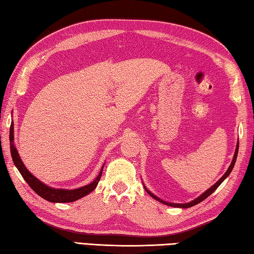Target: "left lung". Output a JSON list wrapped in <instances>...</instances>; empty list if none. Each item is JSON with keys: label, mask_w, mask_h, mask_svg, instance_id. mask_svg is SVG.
Masks as SVG:
<instances>
[{"label": "left lung", "mask_w": 254, "mask_h": 254, "mask_svg": "<svg viewBox=\"0 0 254 254\" xmlns=\"http://www.w3.org/2000/svg\"><path fill=\"white\" fill-rule=\"evenodd\" d=\"M238 151H239V143H238V145H236V150H235V153H234V157H233V160H232V162H231V166L229 167V169H227V171L226 173L224 174V176H223V177L218 180V182L215 184V185H213L212 187H210L209 189H207V190H206L204 194H201L199 197H197V198L195 199V200H192V201H190V203H187V204H173V203H167V201H165V200H162V199H160V198H158L157 196H154L153 194H151V192H150L147 188H145V190H147V192H149V195L150 196H152L154 199H157V200H159L160 201V203H162V204H166V205H168V206H173V207H182V208H188V207H191V206H194V205H196V204H198V203H200V201H203L204 199H206L207 198V197L212 194L213 191H215V189H216L218 186H220V185L224 182V179L227 177V176H229L230 174H231V171H232V169H233V167H234V165H235V161H236V157H238Z\"/></svg>", "instance_id": "obj_1"}]
</instances>
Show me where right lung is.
Returning a JSON list of instances; mask_svg holds the SVG:
<instances>
[{
	"label": "right lung",
	"mask_w": 254,
	"mask_h": 254,
	"mask_svg": "<svg viewBox=\"0 0 254 254\" xmlns=\"http://www.w3.org/2000/svg\"><path fill=\"white\" fill-rule=\"evenodd\" d=\"M13 139H14L13 121H12V124L10 127V148H11L12 160H13L16 168H18L20 174L22 175V177L24 178L25 182L28 183L29 186L44 199L53 201V203H70V201H75L77 199L81 198V197L88 195L89 192L93 191L94 189L96 188L97 184L102 177L103 168L101 170L100 175L97 176V178L94 180L93 183L87 185V186H84L77 189H71V190H68V189H55V188H50L48 186H46L45 184H42L40 180H38L31 173H29V170L27 168H25L23 162L21 161V159L19 157L18 151H16V149L14 147Z\"/></svg>",
	"instance_id": "1"
}]
</instances>
